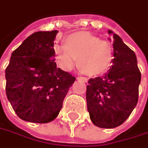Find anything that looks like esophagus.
<instances>
[{
    "mask_svg": "<svg viewBox=\"0 0 148 148\" xmlns=\"http://www.w3.org/2000/svg\"><path fill=\"white\" fill-rule=\"evenodd\" d=\"M77 79H78L79 80L84 81L85 83H86V82H88V79H87V78H85V77H78Z\"/></svg>",
    "mask_w": 148,
    "mask_h": 148,
    "instance_id": "obj_1",
    "label": "esophagus"
}]
</instances>
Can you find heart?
Returning a JSON list of instances; mask_svg holds the SVG:
<instances>
[{
  "label": "heart",
  "instance_id": "obj_1",
  "mask_svg": "<svg viewBox=\"0 0 148 148\" xmlns=\"http://www.w3.org/2000/svg\"><path fill=\"white\" fill-rule=\"evenodd\" d=\"M55 53L56 61L62 69L71 70L79 58L81 69L92 76L104 73L113 60L112 44L88 32L69 35L64 45L55 46Z\"/></svg>",
  "mask_w": 148,
  "mask_h": 148
}]
</instances>
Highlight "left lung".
<instances>
[{"label": "left lung", "mask_w": 148, "mask_h": 148, "mask_svg": "<svg viewBox=\"0 0 148 148\" xmlns=\"http://www.w3.org/2000/svg\"><path fill=\"white\" fill-rule=\"evenodd\" d=\"M113 39L112 65L103 76L90 79L86 89L90 119L102 128L119 127L130 116L138 103L141 82L135 53L118 35L113 34Z\"/></svg>", "instance_id": "left-lung-1"}]
</instances>
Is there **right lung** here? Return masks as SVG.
Masks as SVG:
<instances>
[{
    "label": "right lung",
    "mask_w": 148,
    "mask_h": 148,
    "mask_svg": "<svg viewBox=\"0 0 148 148\" xmlns=\"http://www.w3.org/2000/svg\"><path fill=\"white\" fill-rule=\"evenodd\" d=\"M58 31H39L15 49L5 69V93L20 119L46 123L59 115L75 77L57 68L54 40Z\"/></svg>",
    "instance_id": "1"
}]
</instances>
